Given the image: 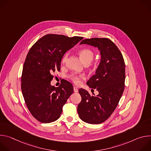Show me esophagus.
<instances>
[{"label": "esophagus", "instance_id": "1", "mask_svg": "<svg viewBox=\"0 0 151 151\" xmlns=\"http://www.w3.org/2000/svg\"><path fill=\"white\" fill-rule=\"evenodd\" d=\"M73 91H74L75 93H78V89L76 87H73Z\"/></svg>", "mask_w": 151, "mask_h": 151}]
</instances>
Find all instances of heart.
Listing matches in <instances>:
<instances>
[{
    "label": "heart",
    "mask_w": 151,
    "mask_h": 151,
    "mask_svg": "<svg viewBox=\"0 0 151 151\" xmlns=\"http://www.w3.org/2000/svg\"><path fill=\"white\" fill-rule=\"evenodd\" d=\"M79 55H80L81 60L85 64H89L94 59L95 54H94V52L91 50L85 48V49H83L80 51ZM68 57V54H65V55L63 57V58L62 59L63 63H64L66 61ZM83 78H84V76L81 75H77L75 74H72L70 75V78L73 81V82L74 83H75L76 84L79 83L81 79Z\"/></svg>",
    "instance_id": "b5f03b06"
}]
</instances>
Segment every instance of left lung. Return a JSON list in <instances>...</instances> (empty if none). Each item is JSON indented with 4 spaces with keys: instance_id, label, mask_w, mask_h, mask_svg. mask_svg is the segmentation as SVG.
Listing matches in <instances>:
<instances>
[{
    "instance_id": "8db88e82",
    "label": "left lung",
    "mask_w": 151,
    "mask_h": 151,
    "mask_svg": "<svg viewBox=\"0 0 151 151\" xmlns=\"http://www.w3.org/2000/svg\"><path fill=\"white\" fill-rule=\"evenodd\" d=\"M82 44L97 48L101 58L95 75L87 82L89 87L99 91V94L91 96L87 90L79 89L82 100L78 106V113L83 121L99 124L112 115L122 95L125 63L120 51L109 39H86L81 42Z\"/></svg>"
}]
</instances>
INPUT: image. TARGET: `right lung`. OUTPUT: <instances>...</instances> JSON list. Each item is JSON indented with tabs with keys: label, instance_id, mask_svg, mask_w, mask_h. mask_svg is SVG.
<instances>
[{
	"label": "right lung",
	"instance_id": "1",
	"mask_svg": "<svg viewBox=\"0 0 151 151\" xmlns=\"http://www.w3.org/2000/svg\"><path fill=\"white\" fill-rule=\"evenodd\" d=\"M83 39L47 35L39 39L26 57L21 76V91L29 111L37 120L50 123L58 119L62 108L73 93L71 83L63 81L58 88L51 85L52 74L60 70L61 61Z\"/></svg>",
	"mask_w": 151,
	"mask_h": 151
}]
</instances>
